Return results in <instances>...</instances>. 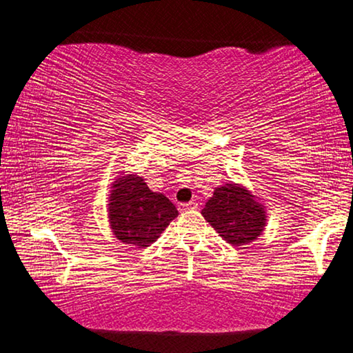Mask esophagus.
Listing matches in <instances>:
<instances>
[{
    "label": "esophagus",
    "mask_w": 353,
    "mask_h": 353,
    "mask_svg": "<svg viewBox=\"0 0 353 353\" xmlns=\"http://www.w3.org/2000/svg\"><path fill=\"white\" fill-rule=\"evenodd\" d=\"M181 211H190V210H198L196 201H188V203H181Z\"/></svg>",
    "instance_id": "34e87169"
}]
</instances>
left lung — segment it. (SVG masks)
I'll use <instances>...</instances> for the list:
<instances>
[{
	"label": "left lung",
	"instance_id": "8db88e82",
	"mask_svg": "<svg viewBox=\"0 0 353 353\" xmlns=\"http://www.w3.org/2000/svg\"><path fill=\"white\" fill-rule=\"evenodd\" d=\"M201 214L232 246L254 241L265 227V208L238 183L217 187Z\"/></svg>",
	"mask_w": 353,
	"mask_h": 353
}]
</instances>
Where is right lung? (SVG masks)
Instances as JSON below:
<instances>
[{
  "instance_id": "right-lung-1",
  "label": "right lung",
  "mask_w": 353,
  "mask_h": 353,
  "mask_svg": "<svg viewBox=\"0 0 353 353\" xmlns=\"http://www.w3.org/2000/svg\"><path fill=\"white\" fill-rule=\"evenodd\" d=\"M112 188L108 221L113 235L125 245L150 246L179 214L163 193L152 192L136 174L118 177Z\"/></svg>"
}]
</instances>
